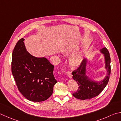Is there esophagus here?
Here are the masks:
<instances>
[{"label":"esophagus","instance_id":"1","mask_svg":"<svg viewBox=\"0 0 121 121\" xmlns=\"http://www.w3.org/2000/svg\"><path fill=\"white\" fill-rule=\"evenodd\" d=\"M66 74H67L68 77L70 78H71L72 77V73H71V72H70V71L66 72Z\"/></svg>","mask_w":121,"mask_h":121}]
</instances>
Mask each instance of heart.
Listing matches in <instances>:
<instances>
[{
  "mask_svg": "<svg viewBox=\"0 0 121 121\" xmlns=\"http://www.w3.org/2000/svg\"><path fill=\"white\" fill-rule=\"evenodd\" d=\"M70 54V52H68L65 53V54L68 55ZM82 56L81 54H76L75 56H72L70 59L69 60V64L72 68H77L80 66V65L82 64Z\"/></svg>",
  "mask_w": 121,
  "mask_h": 121,
  "instance_id": "obj_1",
  "label": "heart"
}]
</instances>
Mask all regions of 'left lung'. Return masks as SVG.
<instances>
[{
  "label": "left lung",
  "instance_id": "obj_1",
  "mask_svg": "<svg viewBox=\"0 0 121 121\" xmlns=\"http://www.w3.org/2000/svg\"><path fill=\"white\" fill-rule=\"evenodd\" d=\"M100 51L104 54L107 75L100 82H94L91 80L86 74L87 60L86 59H83L80 66L72 72V78L79 86L77 91L72 94L75 98L82 100L93 98L98 96L108 83L111 74L110 56L106 48H103L100 50Z\"/></svg>",
  "mask_w": 121,
  "mask_h": 121
}]
</instances>
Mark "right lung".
Wrapping results in <instances>:
<instances>
[{
  "instance_id": "right-lung-1",
  "label": "right lung",
  "mask_w": 121,
  "mask_h": 121,
  "mask_svg": "<svg viewBox=\"0 0 121 121\" xmlns=\"http://www.w3.org/2000/svg\"><path fill=\"white\" fill-rule=\"evenodd\" d=\"M22 38L13 50L12 72L18 91L32 102H42L52 95L57 82L54 65L45 58H37L26 49Z\"/></svg>"
}]
</instances>
